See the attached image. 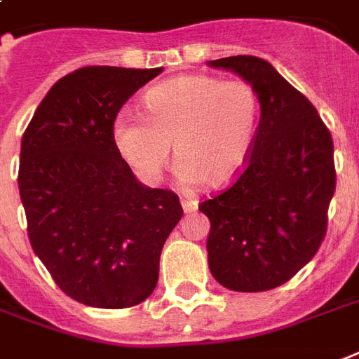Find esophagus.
<instances>
[{"label": "esophagus", "mask_w": 359, "mask_h": 359, "mask_svg": "<svg viewBox=\"0 0 359 359\" xmlns=\"http://www.w3.org/2000/svg\"><path fill=\"white\" fill-rule=\"evenodd\" d=\"M180 205H182L184 212H194V210L198 209V201H196V199H182Z\"/></svg>", "instance_id": "1"}]
</instances>
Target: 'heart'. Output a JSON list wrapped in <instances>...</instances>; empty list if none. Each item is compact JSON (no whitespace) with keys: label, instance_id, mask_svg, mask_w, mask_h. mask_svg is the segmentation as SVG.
Wrapping results in <instances>:
<instances>
[{"label":"heart","instance_id":"heart-1","mask_svg":"<svg viewBox=\"0 0 359 359\" xmlns=\"http://www.w3.org/2000/svg\"><path fill=\"white\" fill-rule=\"evenodd\" d=\"M147 118L130 111L113 124V141L144 182L168 168L171 147L184 184H229L245 169L258 131L259 101L245 81L182 75L144 94Z\"/></svg>","mask_w":359,"mask_h":359}]
</instances>
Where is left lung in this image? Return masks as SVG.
<instances>
[{
  "label": "left lung",
  "mask_w": 359,
  "mask_h": 359,
  "mask_svg": "<svg viewBox=\"0 0 359 359\" xmlns=\"http://www.w3.org/2000/svg\"><path fill=\"white\" fill-rule=\"evenodd\" d=\"M209 65L248 82L262 111L243 173L199 205L210 220L209 269L224 288L265 292L288 283L324 241L335 191L332 133L269 62L229 56Z\"/></svg>",
  "instance_id": "left-lung-1"
}]
</instances>
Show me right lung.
Instances as JSON below:
<instances>
[{"label": "right lung", "mask_w": 359, "mask_h": 359, "mask_svg": "<svg viewBox=\"0 0 359 359\" xmlns=\"http://www.w3.org/2000/svg\"><path fill=\"white\" fill-rule=\"evenodd\" d=\"M161 73L90 65L60 79L22 135L18 190L27 237L60 290L97 309H126L158 284L179 196L149 188L113 141L126 101Z\"/></svg>", "instance_id": "add662e5"}]
</instances>
